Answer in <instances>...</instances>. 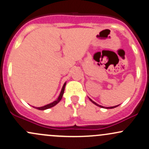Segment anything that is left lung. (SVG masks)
I'll return each mask as SVG.
<instances>
[{"label":"left lung","instance_id":"left-lung-1","mask_svg":"<svg viewBox=\"0 0 149 149\" xmlns=\"http://www.w3.org/2000/svg\"><path fill=\"white\" fill-rule=\"evenodd\" d=\"M89 100L90 101H91V102H92V103H93V104H95V105H96L97 106H99V107H101V108H105V107H103V106H100V105H98V104H97V103H96V102H94V101H93L91 99V98H89ZM118 106H119V105H118V106H112V107H107V109H111V108H116V107H118Z\"/></svg>","mask_w":149,"mask_h":149}]
</instances>
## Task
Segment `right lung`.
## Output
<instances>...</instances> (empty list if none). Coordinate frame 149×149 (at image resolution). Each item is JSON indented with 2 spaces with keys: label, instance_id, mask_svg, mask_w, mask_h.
<instances>
[{
  "label": "right lung",
  "instance_id": "obj_1",
  "mask_svg": "<svg viewBox=\"0 0 149 149\" xmlns=\"http://www.w3.org/2000/svg\"><path fill=\"white\" fill-rule=\"evenodd\" d=\"M65 85H66V82L64 84V85H63V88H62V90H61V93H60L59 96H58V99L56 100V101H53V103H49V104L46 105V106H44L38 107V108H36V107H34V108H36V109H38V110H40V111H43V110H46V109H48V108H52V107H53L54 106H56V104H58V103H59V102L61 101V100L62 99V97H63V93H64L65 87Z\"/></svg>",
  "mask_w": 149,
  "mask_h": 149
}]
</instances>
